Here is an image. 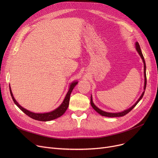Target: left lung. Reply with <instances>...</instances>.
Wrapping results in <instances>:
<instances>
[{"instance_id":"obj_1","label":"left lung","mask_w":158,"mask_h":158,"mask_svg":"<svg viewBox=\"0 0 158 158\" xmlns=\"http://www.w3.org/2000/svg\"><path fill=\"white\" fill-rule=\"evenodd\" d=\"M136 48L138 52L139 53V56H141V57H142V59L143 60V62L144 63V76H145V85H144V89L145 90V88H146V85H147V77H146V65H145V60H144V57L142 54V51H141V48H140V47H139V45L138 42L136 43ZM144 93H145V91L143 92V94H142V95H141V97L139 98L138 100L137 101V102L132 106L131 107H130L129 109L127 110H125L123 111L121 113H107V112H105L104 111H102L101 110L98 109V107L97 106H95V104H94L93 102V101H92V96H91V105H92L93 108L100 114H101L102 116H104V117H123V116L126 115V114H127L129 112H130L132 109L134 108V107L136 106V104L139 102V101L141 100V99L142 98L143 95H144Z\"/></svg>"}]
</instances>
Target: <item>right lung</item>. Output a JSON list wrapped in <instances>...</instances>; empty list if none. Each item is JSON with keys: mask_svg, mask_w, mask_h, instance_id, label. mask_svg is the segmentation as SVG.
<instances>
[{"mask_svg": "<svg viewBox=\"0 0 158 158\" xmlns=\"http://www.w3.org/2000/svg\"><path fill=\"white\" fill-rule=\"evenodd\" d=\"M77 82H77V81H75V82H73L70 85L69 92H68L67 94H66L63 102L60 106V107H58L57 109H56L55 110H54L51 112L46 113H35L31 112V111L26 110L25 108H23V107H22L16 101V100H15L13 95L11 89V88H10V94H11V97H12L13 102L25 114H26L27 116H29V117L32 118V119H35V120H38V121L46 122V121L52 120H54V119H56L58 117H60L65 113L66 110H67L69 105L70 94L72 92L73 88L75 87V86H76L77 84Z\"/></svg>", "mask_w": 158, "mask_h": 158, "instance_id": "add662e5", "label": "right lung"}]
</instances>
